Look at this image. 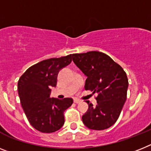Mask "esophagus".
I'll list each match as a JSON object with an SVG mask.
<instances>
[{
  "instance_id": "esophagus-1",
  "label": "esophagus",
  "mask_w": 151,
  "mask_h": 151,
  "mask_svg": "<svg viewBox=\"0 0 151 151\" xmlns=\"http://www.w3.org/2000/svg\"><path fill=\"white\" fill-rule=\"evenodd\" d=\"M73 102H74L75 104H80L81 102V101L79 99H74L73 100Z\"/></svg>"
}]
</instances>
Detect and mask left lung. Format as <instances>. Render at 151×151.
<instances>
[{"label":"left lung","instance_id":"left-lung-1","mask_svg":"<svg viewBox=\"0 0 151 151\" xmlns=\"http://www.w3.org/2000/svg\"><path fill=\"white\" fill-rule=\"evenodd\" d=\"M73 63L87 76L85 90L97 93V105L88 104L82 116L83 124L91 130H101L114 125L127 99V77L121 66L108 55L99 51L72 54Z\"/></svg>","mask_w":151,"mask_h":151}]
</instances>
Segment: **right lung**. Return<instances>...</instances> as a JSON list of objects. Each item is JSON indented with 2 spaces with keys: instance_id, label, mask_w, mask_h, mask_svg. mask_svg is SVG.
Here are the masks:
<instances>
[{
  "instance_id": "right-lung-1",
  "label": "right lung",
  "mask_w": 151,
  "mask_h": 151,
  "mask_svg": "<svg viewBox=\"0 0 151 151\" xmlns=\"http://www.w3.org/2000/svg\"><path fill=\"white\" fill-rule=\"evenodd\" d=\"M72 55L50 58L31 66L17 83L21 107L34 128L42 133L55 132L64 124V112L73 104L72 98L50 97L57 85L58 73L70 64Z\"/></svg>"
}]
</instances>
